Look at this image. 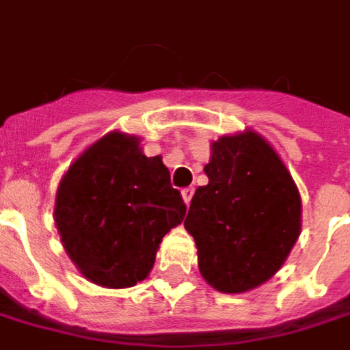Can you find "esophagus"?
<instances>
[{
	"label": "esophagus",
	"instance_id": "obj_1",
	"mask_svg": "<svg viewBox=\"0 0 350 350\" xmlns=\"http://www.w3.org/2000/svg\"><path fill=\"white\" fill-rule=\"evenodd\" d=\"M180 194H183V200H185V204L189 206L190 200H192V194H194V189H192V187H189V189H183V190H180Z\"/></svg>",
	"mask_w": 350,
	"mask_h": 350
}]
</instances>
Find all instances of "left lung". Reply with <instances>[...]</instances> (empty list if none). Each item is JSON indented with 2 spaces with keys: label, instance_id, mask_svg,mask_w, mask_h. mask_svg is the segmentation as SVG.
Segmentation results:
<instances>
[{
  "label": "left lung",
  "instance_id": "1",
  "mask_svg": "<svg viewBox=\"0 0 350 350\" xmlns=\"http://www.w3.org/2000/svg\"><path fill=\"white\" fill-rule=\"evenodd\" d=\"M185 228L198 247L204 280L223 293H244L272 278L301 230L299 190L280 156L247 129L211 144Z\"/></svg>",
  "mask_w": 350,
  "mask_h": 350
}]
</instances>
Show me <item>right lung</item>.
I'll use <instances>...</instances> for the list:
<instances>
[{
	"instance_id": "right-lung-1",
	"label": "right lung",
	"mask_w": 350,
	"mask_h": 350,
	"mask_svg": "<svg viewBox=\"0 0 350 350\" xmlns=\"http://www.w3.org/2000/svg\"><path fill=\"white\" fill-rule=\"evenodd\" d=\"M185 213L161 156L146 158L141 139L120 131L79 154L55 200V225L72 262L89 282L114 290L148 276L161 238Z\"/></svg>"
}]
</instances>
